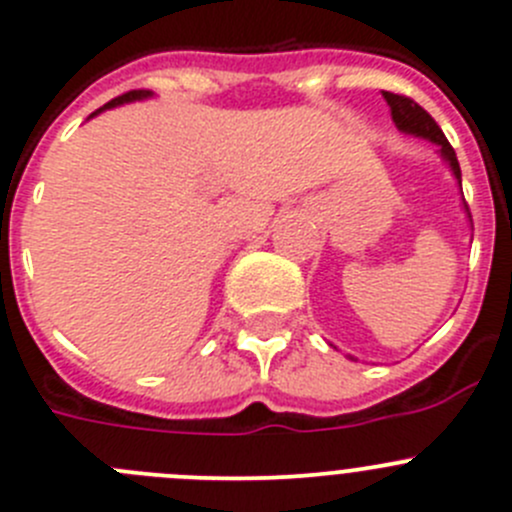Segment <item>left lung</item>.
Masks as SVG:
<instances>
[{
    "mask_svg": "<svg viewBox=\"0 0 512 512\" xmlns=\"http://www.w3.org/2000/svg\"><path fill=\"white\" fill-rule=\"evenodd\" d=\"M384 100L389 103V108H391V121L396 123V128H399L401 133H412V136L427 138V141L437 143L439 154H442V159L450 164V171L455 174V179L460 181V186H462V174H460V164H457L455 148H452L450 141L444 138L442 128L437 126V121H434V118L424 111L422 105L414 103V100L407 98V95L389 93V90H384ZM465 209H467V204H465ZM467 217H470V209H467Z\"/></svg>",
    "mask_w": 512,
    "mask_h": 512,
    "instance_id": "8db88e82",
    "label": "left lung"
}]
</instances>
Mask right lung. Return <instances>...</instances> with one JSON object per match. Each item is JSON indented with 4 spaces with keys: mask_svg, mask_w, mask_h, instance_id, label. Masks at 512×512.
<instances>
[{
    "mask_svg": "<svg viewBox=\"0 0 512 512\" xmlns=\"http://www.w3.org/2000/svg\"><path fill=\"white\" fill-rule=\"evenodd\" d=\"M143 98H151V90H128V93L118 95V98H113L111 103H105L103 108H98L95 113H90V118L98 116L100 111H105V108H116V105H123V103H131V100H143Z\"/></svg>",
    "mask_w": 512,
    "mask_h": 512,
    "instance_id": "obj_1",
    "label": "right lung"
}]
</instances>
